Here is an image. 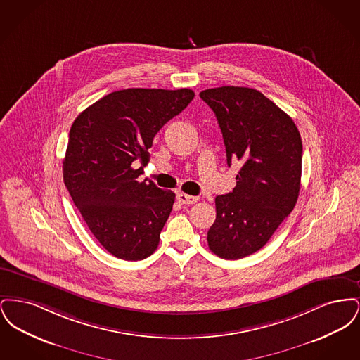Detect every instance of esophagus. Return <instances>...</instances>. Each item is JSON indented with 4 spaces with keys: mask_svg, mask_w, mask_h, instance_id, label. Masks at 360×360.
Masks as SVG:
<instances>
[{
    "mask_svg": "<svg viewBox=\"0 0 360 360\" xmlns=\"http://www.w3.org/2000/svg\"><path fill=\"white\" fill-rule=\"evenodd\" d=\"M176 198H178V201H179L182 205H193V204H195V202L198 201V197L188 195V194H185V193H179V194L176 195Z\"/></svg>",
    "mask_w": 360,
    "mask_h": 360,
    "instance_id": "1",
    "label": "esophagus"
}]
</instances>
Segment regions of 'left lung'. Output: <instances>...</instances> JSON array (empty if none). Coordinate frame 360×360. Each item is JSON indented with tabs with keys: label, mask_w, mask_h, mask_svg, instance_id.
I'll return each mask as SVG.
<instances>
[{
	"label": "left lung",
	"mask_w": 360,
	"mask_h": 360,
	"mask_svg": "<svg viewBox=\"0 0 360 360\" xmlns=\"http://www.w3.org/2000/svg\"><path fill=\"white\" fill-rule=\"evenodd\" d=\"M200 97L214 112L226 163H243L236 186L216 197L209 250L236 260L259 251L290 214L301 188V135L281 108L250 87L206 89Z\"/></svg>",
	"instance_id": "1"
}]
</instances>
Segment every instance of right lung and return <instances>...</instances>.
Returning a JSON list of instances; mask_svg holds the SVG:
<instances>
[{
  "label": "right lung",
  "instance_id": "right-lung-1",
  "mask_svg": "<svg viewBox=\"0 0 360 360\" xmlns=\"http://www.w3.org/2000/svg\"><path fill=\"white\" fill-rule=\"evenodd\" d=\"M193 98L190 89H124L90 105L72 122L65 185L94 238L113 257L141 260L154 254L175 194L137 178L150 160L155 135Z\"/></svg>",
  "mask_w": 360,
  "mask_h": 360
}]
</instances>
